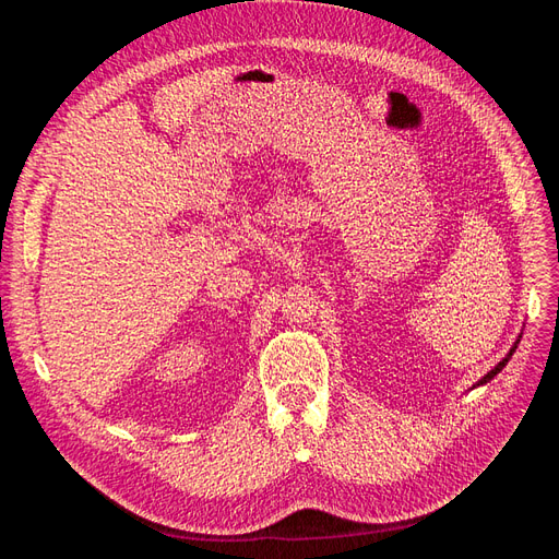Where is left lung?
Listing matches in <instances>:
<instances>
[{
	"instance_id": "1",
	"label": "left lung",
	"mask_w": 559,
	"mask_h": 559,
	"mask_svg": "<svg viewBox=\"0 0 559 559\" xmlns=\"http://www.w3.org/2000/svg\"><path fill=\"white\" fill-rule=\"evenodd\" d=\"M520 337H522V335H518V341H515V343H513V347H511V352H509V354H506V357H503V359H501V361H499V364H497V366H495V368H492V370H489V373H487V376H483V378H480V380H478V382H476V386H480V384H487V382H489V380H492V378H495V376H497V373H501V368H503V366H506V364H509V359H511V357H513V352H515V349H518V343H520Z\"/></svg>"
}]
</instances>
